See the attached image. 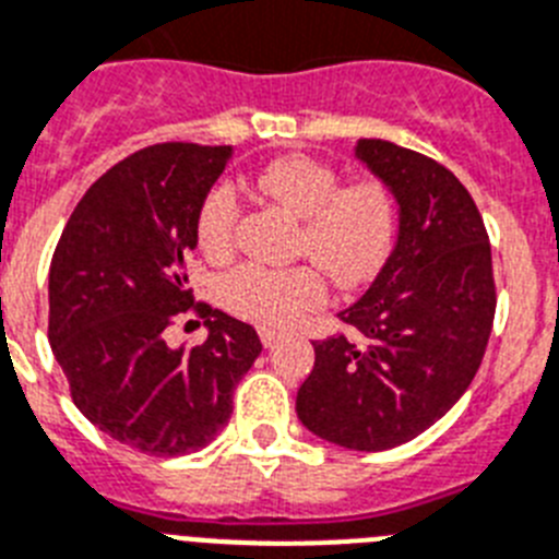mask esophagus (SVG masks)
Here are the masks:
<instances>
[{
  "mask_svg": "<svg viewBox=\"0 0 559 559\" xmlns=\"http://www.w3.org/2000/svg\"><path fill=\"white\" fill-rule=\"evenodd\" d=\"M260 338H262V345H265V347H276V342L283 338V333L271 331V328H260Z\"/></svg>",
  "mask_w": 559,
  "mask_h": 559,
  "instance_id": "esophagus-1",
  "label": "esophagus"
}]
</instances>
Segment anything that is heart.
<instances>
[{"label": "heart", "mask_w": 559, "mask_h": 559, "mask_svg": "<svg viewBox=\"0 0 559 559\" xmlns=\"http://www.w3.org/2000/svg\"><path fill=\"white\" fill-rule=\"evenodd\" d=\"M338 183L342 180L333 166L302 155L274 160L257 178V189L265 198L302 221L299 254L311 257L338 285L359 288L384 269L393 251L399 209L393 192L381 180ZM237 217V189L231 183L209 189L194 221L200 251L214 260L226 257ZM318 270L316 265H240L221 280V297L237 317L283 328L328 302V280Z\"/></svg>", "instance_id": "obj_1"}]
</instances>
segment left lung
Segmentation results:
<instances>
[{"label": "left lung", "mask_w": 559, "mask_h": 559, "mask_svg": "<svg viewBox=\"0 0 559 559\" xmlns=\"http://www.w3.org/2000/svg\"><path fill=\"white\" fill-rule=\"evenodd\" d=\"M356 157L393 192L399 240L359 302L350 333L313 342L297 416L359 452L393 450L466 393L495 322L492 246L466 186L432 157L361 138Z\"/></svg>", "instance_id": "obj_1"}]
</instances>
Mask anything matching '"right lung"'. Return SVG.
Segmentation results:
<instances>
[{
    "instance_id": "add662e5",
    "label": "right lung",
    "mask_w": 559,
    "mask_h": 559,
    "mask_svg": "<svg viewBox=\"0 0 559 559\" xmlns=\"http://www.w3.org/2000/svg\"><path fill=\"white\" fill-rule=\"evenodd\" d=\"M231 146L155 143L95 180L50 262L52 356L75 407L143 455L203 450L231 418L237 381L262 345L251 325L194 302L186 257L198 209ZM194 312L210 336L175 352L163 333Z\"/></svg>"
}]
</instances>
